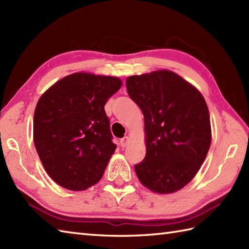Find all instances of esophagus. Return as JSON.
Segmentation results:
<instances>
[{
  "label": "esophagus",
  "mask_w": 249,
  "mask_h": 249,
  "mask_svg": "<svg viewBox=\"0 0 249 249\" xmlns=\"http://www.w3.org/2000/svg\"><path fill=\"white\" fill-rule=\"evenodd\" d=\"M129 141H130L129 137H124V138H122V139L120 140V144H121V146L125 147V146H127V145H128Z\"/></svg>",
  "instance_id": "34e87169"
}]
</instances>
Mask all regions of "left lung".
I'll return each instance as SVG.
<instances>
[{
  "label": "left lung",
  "instance_id": "1",
  "mask_svg": "<svg viewBox=\"0 0 249 249\" xmlns=\"http://www.w3.org/2000/svg\"><path fill=\"white\" fill-rule=\"evenodd\" d=\"M126 88L144 115L146 154L137 177L152 192L176 193L197 174L212 140L202 94L166 70L130 76Z\"/></svg>",
  "mask_w": 249,
  "mask_h": 249
}]
</instances>
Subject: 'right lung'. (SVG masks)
I'll return each instance as SVG.
<instances>
[{
	"instance_id": "obj_1",
	"label": "right lung",
	"mask_w": 249,
	"mask_h": 249,
	"mask_svg": "<svg viewBox=\"0 0 249 249\" xmlns=\"http://www.w3.org/2000/svg\"><path fill=\"white\" fill-rule=\"evenodd\" d=\"M121 86L116 77L75 72L41 95L34 144L46 172L62 187L86 190L102 178L116 149L105 105Z\"/></svg>"
}]
</instances>
